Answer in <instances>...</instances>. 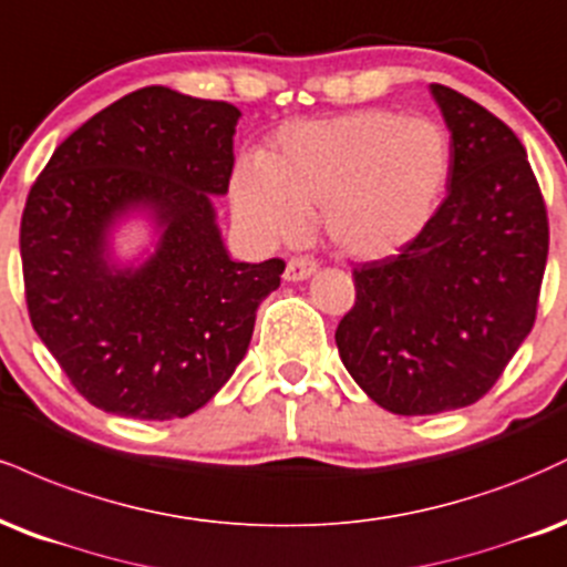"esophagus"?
<instances>
[{"mask_svg": "<svg viewBox=\"0 0 567 567\" xmlns=\"http://www.w3.org/2000/svg\"><path fill=\"white\" fill-rule=\"evenodd\" d=\"M316 270H318V265L312 262V259L295 257V259H289V262H286L284 278H286V281H305V278H310Z\"/></svg>", "mask_w": 567, "mask_h": 567, "instance_id": "1", "label": "esophagus"}]
</instances>
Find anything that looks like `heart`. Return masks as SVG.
I'll use <instances>...</instances> for the list:
<instances>
[{"instance_id":"heart-1","label":"heart","mask_w":567,"mask_h":567,"mask_svg":"<svg viewBox=\"0 0 567 567\" xmlns=\"http://www.w3.org/2000/svg\"><path fill=\"white\" fill-rule=\"evenodd\" d=\"M451 169L454 143L445 126L363 109L284 126L268 156L236 166L230 204L259 244L299 241L321 209L337 251L388 259L430 228Z\"/></svg>"}]
</instances>
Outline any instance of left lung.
<instances>
[{"label": "left lung", "instance_id": "1", "mask_svg": "<svg viewBox=\"0 0 567 567\" xmlns=\"http://www.w3.org/2000/svg\"><path fill=\"white\" fill-rule=\"evenodd\" d=\"M454 143L449 196L409 249L358 265L337 326L344 369L377 405L427 416L496 384L536 321L549 251L542 190L502 118L430 84Z\"/></svg>", "mask_w": 567, "mask_h": 567}]
</instances>
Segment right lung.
Masks as SVG:
<instances>
[{"instance_id": "add662e5", "label": "right lung", "mask_w": 567, "mask_h": 567, "mask_svg": "<svg viewBox=\"0 0 567 567\" xmlns=\"http://www.w3.org/2000/svg\"><path fill=\"white\" fill-rule=\"evenodd\" d=\"M241 111L143 86L58 145L20 219L25 302L44 348L105 414L183 419L249 350L257 308L284 259L236 262L212 196L228 193ZM132 216L152 249L118 260Z\"/></svg>"}]
</instances>
